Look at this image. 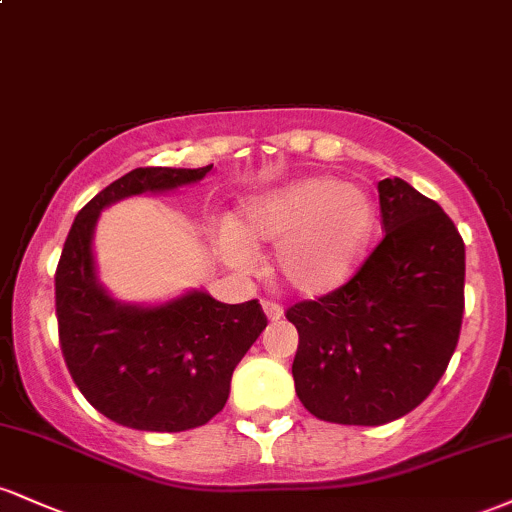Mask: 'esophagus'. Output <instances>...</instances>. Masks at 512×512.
<instances>
[{
	"label": "esophagus",
	"mask_w": 512,
	"mask_h": 512,
	"mask_svg": "<svg viewBox=\"0 0 512 512\" xmlns=\"http://www.w3.org/2000/svg\"><path fill=\"white\" fill-rule=\"evenodd\" d=\"M262 310H264V315H267L272 322L281 320V315H284V308H281L279 303H272V301H264Z\"/></svg>",
	"instance_id": "esophagus-1"
}]
</instances>
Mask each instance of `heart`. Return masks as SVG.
Returning <instances> with one entry per match:
<instances>
[{"mask_svg":"<svg viewBox=\"0 0 512 512\" xmlns=\"http://www.w3.org/2000/svg\"><path fill=\"white\" fill-rule=\"evenodd\" d=\"M373 197L363 187L315 175L250 199L238 226L221 231V250L236 269H255L252 245H276L274 269L298 296L320 298L344 286L366 260L375 233Z\"/></svg>","mask_w":512,"mask_h":512,"instance_id":"1","label":"heart"}]
</instances>
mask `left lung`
<instances>
[{
	"label": "left lung",
	"mask_w": 512,
	"mask_h": 512,
	"mask_svg": "<svg viewBox=\"0 0 512 512\" xmlns=\"http://www.w3.org/2000/svg\"><path fill=\"white\" fill-rule=\"evenodd\" d=\"M385 238L337 291L291 305L296 395L310 414L383 426L443 378L460 339L464 243L450 216L402 178L378 182Z\"/></svg>",
	"instance_id": "8db88e82"
}]
</instances>
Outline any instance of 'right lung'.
<instances>
[{
	"label": "right lung",
	"instance_id": "obj_1",
	"mask_svg": "<svg viewBox=\"0 0 512 512\" xmlns=\"http://www.w3.org/2000/svg\"><path fill=\"white\" fill-rule=\"evenodd\" d=\"M211 168H134L76 214L64 240L55 274L64 361L81 395L120 426L178 433L207 424L267 327L257 301L228 305L192 289L166 303H122L98 279L93 233L105 207L195 185Z\"/></svg>",
	"mask_w": 512,
	"mask_h": 512
}]
</instances>
